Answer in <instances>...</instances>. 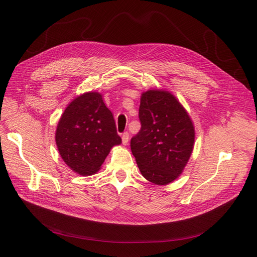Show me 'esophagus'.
<instances>
[{
    "instance_id": "esophagus-1",
    "label": "esophagus",
    "mask_w": 257,
    "mask_h": 257,
    "mask_svg": "<svg viewBox=\"0 0 257 257\" xmlns=\"http://www.w3.org/2000/svg\"><path fill=\"white\" fill-rule=\"evenodd\" d=\"M121 142H123V145H127L129 142V134L127 132L123 133V136H121Z\"/></svg>"
}]
</instances>
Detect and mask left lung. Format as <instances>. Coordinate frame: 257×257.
Here are the masks:
<instances>
[{
    "label": "left lung",
    "mask_w": 257,
    "mask_h": 257,
    "mask_svg": "<svg viewBox=\"0 0 257 257\" xmlns=\"http://www.w3.org/2000/svg\"><path fill=\"white\" fill-rule=\"evenodd\" d=\"M139 117L141 130L130 142L143 176L157 185L177 179L190 159L195 128L184 107L170 91L143 92Z\"/></svg>",
    "instance_id": "8db88e82"
}]
</instances>
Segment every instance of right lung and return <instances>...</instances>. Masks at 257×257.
<instances>
[{
	"mask_svg": "<svg viewBox=\"0 0 257 257\" xmlns=\"http://www.w3.org/2000/svg\"><path fill=\"white\" fill-rule=\"evenodd\" d=\"M55 141L66 166L82 176L98 172L111 148L121 143L113 115L97 91L80 94L67 105Z\"/></svg>",
	"mask_w": 257,
	"mask_h": 257,
	"instance_id": "add662e5",
	"label": "right lung"
}]
</instances>
